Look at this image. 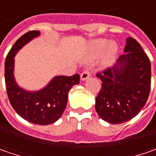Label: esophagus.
Masks as SVG:
<instances>
[{"label":"esophagus","instance_id":"obj_1","mask_svg":"<svg viewBox=\"0 0 156 156\" xmlns=\"http://www.w3.org/2000/svg\"><path fill=\"white\" fill-rule=\"evenodd\" d=\"M89 76H90V72H89L88 70H85V71H83L81 75V81H85L86 79L89 78Z\"/></svg>","mask_w":156,"mask_h":156}]
</instances>
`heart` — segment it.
<instances>
[{"label":"heart","mask_w":156,"mask_h":156,"mask_svg":"<svg viewBox=\"0 0 156 156\" xmlns=\"http://www.w3.org/2000/svg\"><path fill=\"white\" fill-rule=\"evenodd\" d=\"M108 41L106 39H97L93 41L88 48V53L90 55V56L96 57L101 55L103 52L105 51V49L108 48L107 49V53L105 55L104 61L103 63L105 65L109 64L110 62L112 61L113 57L115 55V52H116L117 47L115 45V43H110L108 47Z\"/></svg>","instance_id":"b5f03b06"}]
</instances>
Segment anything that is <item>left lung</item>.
Here are the masks:
<instances>
[{
	"label": "left lung",
	"mask_w": 156,
	"mask_h": 156,
	"mask_svg": "<svg viewBox=\"0 0 156 156\" xmlns=\"http://www.w3.org/2000/svg\"><path fill=\"white\" fill-rule=\"evenodd\" d=\"M124 54L114 67L98 72L101 87L95 110L107 122L120 124L138 115L147 102L151 85V64L140 43L127 39Z\"/></svg>",
	"instance_id": "1"
}]
</instances>
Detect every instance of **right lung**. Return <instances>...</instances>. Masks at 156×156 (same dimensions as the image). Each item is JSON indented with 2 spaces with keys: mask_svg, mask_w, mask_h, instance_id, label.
<instances>
[{
  "mask_svg": "<svg viewBox=\"0 0 156 156\" xmlns=\"http://www.w3.org/2000/svg\"><path fill=\"white\" fill-rule=\"evenodd\" d=\"M39 34V31H28L15 41L5 61V83L10 104L20 116L34 124L48 125L62 115L69 90L79 84L80 75L56 76L47 87L37 92H27L18 87L13 74L14 57L23 46Z\"/></svg>",
  "mask_w": 156,
  "mask_h": 156,
  "instance_id": "obj_1",
  "label": "right lung"
}]
</instances>
